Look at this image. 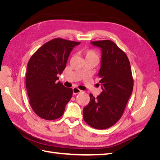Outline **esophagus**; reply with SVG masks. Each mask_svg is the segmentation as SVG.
<instances>
[{
    "instance_id": "1",
    "label": "esophagus",
    "mask_w": 160,
    "mask_h": 160,
    "mask_svg": "<svg viewBox=\"0 0 160 160\" xmlns=\"http://www.w3.org/2000/svg\"><path fill=\"white\" fill-rule=\"evenodd\" d=\"M81 91L78 89L77 88H72V93H73V95H76V94H78L79 93H81Z\"/></svg>"
}]
</instances>
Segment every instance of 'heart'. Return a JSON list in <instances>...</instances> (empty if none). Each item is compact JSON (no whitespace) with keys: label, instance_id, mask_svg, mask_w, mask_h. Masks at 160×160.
Instances as JSON below:
<instances>
[{"label":"heart","instance_id":"obj_1","mask_svg":"<svg viewBox=\"0 0 160 160\" xmlns=\"http://www.w3.org/2000/svg\"><path fill=\"white\" fill-rule=\"evenodd\" d=\"M84 55L85 59H90V58H95V59H98V55L96 51L94 50H86L84 51Z\"/></svg>","mask_w":160,"mask_h":160}]
</instances>
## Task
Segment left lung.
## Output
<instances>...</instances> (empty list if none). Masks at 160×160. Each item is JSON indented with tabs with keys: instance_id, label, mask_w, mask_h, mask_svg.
I'll list each match as a JSON object with an SVG mask.
<instances>
[{
	"instance_id": "1",
	"label": "left lung",
	"mask_w": 160,
	"mask_h": 160,
	"mask_svg": "<svg viewBox=\"0 0 160 160\" xmlns=\"http://www.w3.org/2000/svg\"><path fill=\"white\" fill-rule=\"evenodd\" d=\"M101 50V78L102 92L97 98L90 94L89 103L83 108V119L91 127L108 129L122 117L132 93L133 80L126 54L110 40L92 41Z\"/></svg>"
}]
</instances>
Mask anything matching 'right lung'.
Listing matches in <instances>:
<instances>
[{
  "label": "right lung",
  "instance_id": "add662e5",
  "mask_svg": "<svg viewBox=\"0 0 160 160\" xmlns=\"http://www.w3.org/2000/svg\"><path fill=\"white\" fill-rule=\"evenodd\" d=\"M80 44L57 38L41 46L27 64L26 87L32 110L47 120L59 118L72 95V89L63 86L59 79L65 69L70 52Z\"/></svg>",
  "mask_w": 160,
  "mask_h": 160
}]
</instances>
